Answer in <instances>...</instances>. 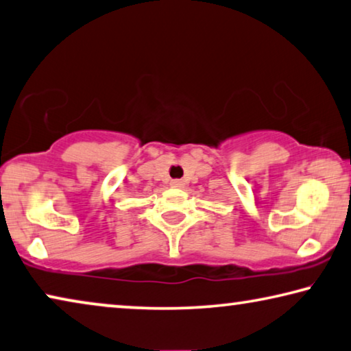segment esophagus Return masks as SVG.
Here are the masks:
<instances>
[{
  "mask_svg": "<svg viewBox=\"0 0 351 351\" xmlns=\"http://www.w3.org/2000/svg\"><path fill=\"white\" fill-rule=\"evenodd\" d=\"M171 185L174 186V188H180V186H183V182H182V180H179V179H176V180H172V182H171Z\"/></svg>",
  "mask_w": 351,
  "mask_h": 351,
  "instance_id": "obj_1",
  "label": "esophagus"
}]
</instances>
